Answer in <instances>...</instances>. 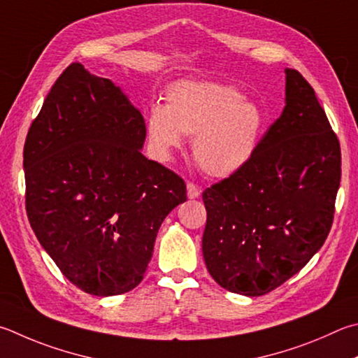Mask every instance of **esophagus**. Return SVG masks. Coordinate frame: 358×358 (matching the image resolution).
<instances>
[{
	"label": "esophagus",
	"instance_id": "obj_1",
	"mask_svg": "<svg viewBox=\"0 0 358 358\" xmlns=\"http://www.w3.org/2000/svg\"><path fill=\"white\" fill-rule=\"evenodd\" d=\"M186 189H187V199H199L200 197V189L199 186H196L194 183H187L186 185Z\"/></svg>",
	"mask_w": 358,
	"mask_h": 358
}]
</instances>
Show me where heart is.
<instances>
[{
	"label": "heart",
	"instance_id": "b5f03b06",
	"mask_svg": "<svg viewBox=\"0 0 358 358\" xmlns=\"http://www.w3.org/2000/svg\"><path fill=\"white\" fill-rule=\"evenodd\" d=\"M264 114L238 89L219 83H178L167 90V105L148 114V138L161 157L194 136L192 153L211 177L241 171L255 155L264 129Z\"/></svg>",
	"mask_w": 358,
	"mask_h": 358
}]
</instances>
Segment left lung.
<instances>
[{"instance_id":"1","label":"left lung","mask_w":358,"mask_h":358,"mask_svg":"<svg viewBox=\"0 0 358 358\" xmlns=\"http://www.w3.org/2000/svg\"><path fill=\"white\" fill-rule=\"evenodd\" d=\"M285 108L249 164L203 192L201 250L220 287L263 296L297 274L334 222L340 142L313 87L285 69Z\"/></svg>"}]
</instances>
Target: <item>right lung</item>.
Returning <instances> with one entry per match:
<instances>
[{"instance_id":"right-lung-1","label":"right lung","mask_w":358,"mask_h":358,"mask_svg":"<svg viewBox=\"0 0 358 358\" xmlns=\"http://www.w3.org/2000/svg\"><path fill=\"white\" fill-rule=\"evenodd\" d=\"M145 122L123 90L73 62L26 136V213L69 280L108 297L138 287L162 220L186 201L178 175L142 155Z\"/></svg>"}]
</instances>
